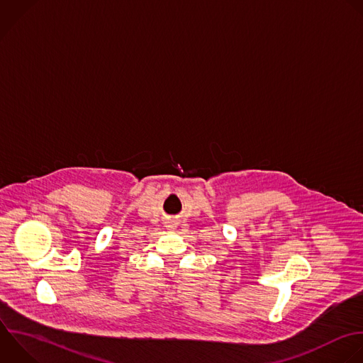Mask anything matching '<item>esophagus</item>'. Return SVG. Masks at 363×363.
<instances>
[{
	"instance_id": "obj_1",
	"label": "esophagus",
	"mask_w": 363,
	"mask_h": 363,
	"mask_svg": "<svg viewBox=\"0 0 363 363\" xmlns=\"http://www.w3.org/2000/svg\"><path fill=\"white\" fill-rule=\"evenodd\" d=\"M169 226H172V225H169Z\"/></svg>"
}]
</instances>
